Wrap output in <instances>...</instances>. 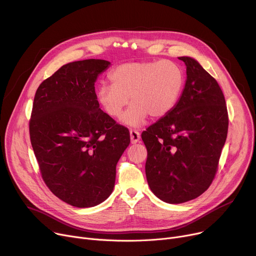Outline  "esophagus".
<instances>
[{"instance_id":"34e87169","label":"esophagus","mask_w":256,"mask_h":256,"mask_svg":"<svg viewBox=\"0 0 256 256\" xmlns=\"http://www.w3.org/2000/svg\"><path fill=\"white\" fill-rule=\"evenodd\" d=\"M130 139H131V144H135L140 140V133L136 130H130Z\"/></svg>"}]
</instances>
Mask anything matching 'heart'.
<instances>
[{
	"label": "heart",
	"mask_w": 256,
	"mask_h": 256,
	"mask_svg": "<svg viewBox=\"0 0 256 256\" xmlns=\"http://www.w3.org/2000/svg\"><path fill=\"white\" fill-rule=\"evenodd\" d=\"M112 84L102 83L96 98L106 115L118 118L129 102L121 121L130 127L142 125L150 115L166 116L177 104L183 86L184 73L172 61L130 62L119 65L110 75Z\"/></svg>",
	"instance_id": "heart-1"
}]
</instances>
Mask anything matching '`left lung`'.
<instances>
[{"label":"left lung","instance_id":"1","mask_svg":"<svg viewBox=\"0 0 256 256\" xmlns=\"http://www.w3.org/2000/svg\"><path fill=\"white\" fill-rule=\"evenodd\" d=\"M186 81L176 106L141 135L148 150L146 174L152 193L183 204L212 184L228 134V112L216 80L191 56H179Z\"/></svg>","mask_w":256,"mask_h":256}]
</instances>
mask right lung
Masks as SVG:
<instances>
[{
  "mask_svg": "<svg viewBox=\"0 0 256 256\" xmlns=\"http://www.w3.org/2000/svg\"><path fill=\"white\" fill-rule=\"evenodd\" d=\"M110 63H68L42 82L30 122L32 146L50 190L75 208H92L112 192L129 131L100 108L94 83Z\"/></svg>",
  "mask_w": 256,
  "mask_h": 256,
  "instance_id": "right-lung-1",
  "label": "right lung"
}]
</instances>
